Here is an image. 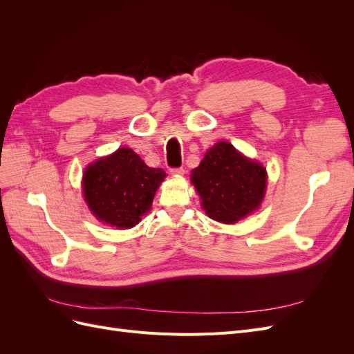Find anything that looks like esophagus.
I'll return each mask as SVG.
<instances>
[{
    "mask_svg": "<svg viewBox=\"0 0 354 354\" xmlns=\"http://www.w3.org/2000/svg\"><path fill=\"white\" fill-rule=\"evenodd\" d=\"M169 173L173 176H183L185 174V168L180 167V168H171Z\"/></svg>",
    "mask_w": 354,
    "mask_h": 354,
    "instance_id": "34e87169",
    "label": "esophagus"
}]
</instances>
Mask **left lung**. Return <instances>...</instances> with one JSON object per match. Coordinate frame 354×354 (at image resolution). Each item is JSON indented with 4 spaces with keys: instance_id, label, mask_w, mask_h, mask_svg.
<instances>
[{
    "instance_id": "1",
    "label": "left lung",
    "mask_w": 354,
    "mask_h": 354,
    "mask_svg": "<svg viewBox=\"0 0 354 354\" xmlns=\"http://www.w3.org/2000/svg\"><path fill=\"white\" fill-rule=\"evenodd\" d=\"M192 183L208 217L230 224L260 207L267 174L259 162L241 155L230 143L220 142L192 171Z\"/></svg>"
}]
</instances>
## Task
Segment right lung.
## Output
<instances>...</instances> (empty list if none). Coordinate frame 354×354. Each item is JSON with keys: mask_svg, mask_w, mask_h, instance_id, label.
I'll return each mask as SVG.
<instances>
[{"mask_svg": "<svg viewBox=\"0 0 354 354\" xmlns=\"http://www.w3.org/2000/svg\"><path fill=\"white\" fill-rule=\"evenodd\" d=\"M165 176L162 168L147 167L131 149L121 147L87 168L82 180L84 196L100 221L128 229L151 208Z\"/></svg>", "mask_w": 354, "mask_h": 354, "instance_id": "1", "label": "right lung"}]
</instances>
